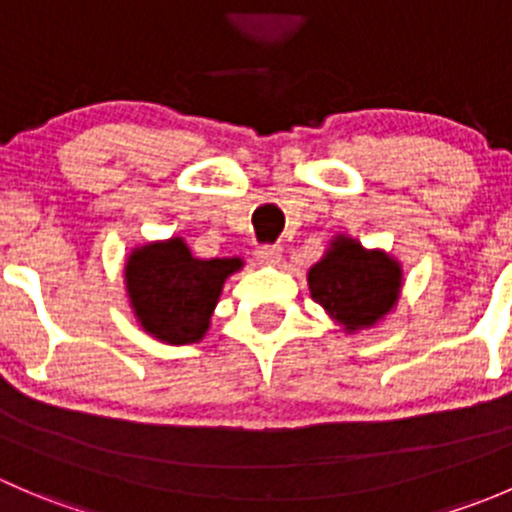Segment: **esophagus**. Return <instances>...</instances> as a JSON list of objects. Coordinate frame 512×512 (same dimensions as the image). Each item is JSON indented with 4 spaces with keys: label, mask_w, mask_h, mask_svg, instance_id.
Segmentation results:
<instances>
[{
    "label": "esophagus",
    "mask_w": 512,
    "mask_h": 512,
    "mask_svg": "<svg viewBox=\"0 0 512 512\" xmlns=\"http://www.w3.org/2000/svg\"><path fill=\"white\" fill-rule=\"evenodd\" d=\"M257 260L265 265H280L282 262V247L280 245H265L257 250Z\"/></svg>",
    "instance_id": "esophagus-1"
}]
</instances>
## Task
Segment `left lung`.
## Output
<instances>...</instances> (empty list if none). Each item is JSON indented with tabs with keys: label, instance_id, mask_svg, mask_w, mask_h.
<instances>
[{
	"label": "left lung",
	"instance_id": "obj_1",
	"mask_svg": "<svg viewBox=\"0 0 512 512\" xmlns=\"http://www.w3.org/2000/svg\"><path fill=\"white\" fill-rule=\"evenodd\" d=\"M309 292L347 332L374 327L399 299L401 267L381 250L339 235L309 270Z\"/></svg>",
	"mask_w": 512,
	"mask_h": 512
}]
</instances>
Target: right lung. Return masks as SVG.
<instances>
[{
    "label": "right lung",
    "instance_id": "obj_1",
    "mask_svg": "<svg viewBox=\"0 0 512 512\" xmlns=\"http://www.w3.org/2000/svg\"><path fill=\"white\" fill-rule=\"evenodd\" d=\"M240 267V257L198 260L183 237L151 242L128 257V299L148 334L168 344H193L205 337L225 280Z\"/></svg>",
    "mask_w": 512,
    "mask_h": 512
}]
</instances>
